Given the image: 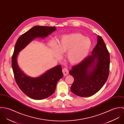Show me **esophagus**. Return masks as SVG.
I'll return each mask as SVG.
<instances>
[{"instance_id":"34e87169","label":"esophagus","mask_w":124,"mask_h":124,"mask_svg":"<svg viewBox=\"0 0 124 124\" xmlns=\"http://www.w3.org/2000/svg\"><path fill=\"white\" fill-rule=\"evenodd\" d=\"M62 72H63V74L65 76H66L69 74V70L68 69H66V68H64V69H63Z\"/></svg>"}]
</instances>
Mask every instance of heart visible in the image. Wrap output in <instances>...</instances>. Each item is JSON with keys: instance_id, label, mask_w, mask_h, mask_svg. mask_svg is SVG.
<instances>
[{"instance_id": "obj_1", "label": "heart", "mask_w": 124, "mask_h": 124, "mask_svg": "<svg viewBox=\"0 0 124 124\" xmlns=\"http://www.w3.org/2000/svg\"><path fill=\"white\" fill-rule=\"evenodd\" d=\"M50 46L56 58H60V54L67 53L68 61L75 65L81 62L88 55L92 41L81 34L76 33L62 35L57 44L55 42H51Z\"/></svg>"}]
</instances>
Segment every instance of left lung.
<instances>
[{"instance_id":"8db88e82","label":"left lung","mask_w":124,"mask_h":124,"mask_svg":"<svg viewBox=\"0 0 124 124\" xmlns=\"http://www.w3.org/2000/svg\"><path fill=\"white\" fill-rule=\"evenodd\" d=\"M110 55L103 39L97 36V43L92 51L69 74L74 78L71 91L81 97L92 96L106 82L109 75Z\"/></svg>"}]
</instances>
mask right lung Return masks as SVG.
<instances>
[{"instance_id": "right-lung-1", "label": "right lung", "mask_w": 124, "mask_h": 124, "mask_svg": "<svg viewBox=\"0 0 124 124\" xmlns=\"http://www.w3.org/2000/svg\"><path fill=\"white\" fill-rule=\"evenodd\" d=\"M55 30V27L34 26L22 35L15 44L12 57V68L15 79L22 91L32 99H45L54 93L57 83L63 77L62 67L59 65L48 69L38 77H31L25 74L19 68L17 60L18 55L34 39H44Z\"/></svg>"}]
</instances>
